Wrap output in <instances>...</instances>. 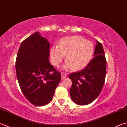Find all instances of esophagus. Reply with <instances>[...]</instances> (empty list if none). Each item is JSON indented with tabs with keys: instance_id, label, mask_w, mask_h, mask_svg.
I'll return each instance as SVG.
<instances>
[{
	"instance_id": "1",
	"label": "esophagus",
	"mask_w": 127,
	"mask_h": 127,
	"mask_svg": "<svg viewBox=\"0 0 127 127\" xmlns=\"http://www.w3.org/2000/svg\"><path fill=\"white\" fill-rule=\"evenodd\" d=\"M67 76V74L65 73H64V72H63V73H61V78L62 79H64Z\"/></svg>"
}]
</instances>
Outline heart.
Instances as JSON below:
<instances>
[{
  "label": "heart",
  "mask_w": 127,
  "mask_h": 127,
  "mask_svg": "<svg viewBox=\"0 0 127 127\" xmlns=\"http://www.w3.org/2000/svg\"><path fill=\"white\" fill-rule=\"evenodd\" d=\"M94 50L93 44L81 36L64 38L60 40L58 46L51 48V63L54 66H58L66 55V62L63 68L68 69L73 67L74 70H80L90 63Z\"/></svg>",
  "instance_id": "1"
}]
</instances>
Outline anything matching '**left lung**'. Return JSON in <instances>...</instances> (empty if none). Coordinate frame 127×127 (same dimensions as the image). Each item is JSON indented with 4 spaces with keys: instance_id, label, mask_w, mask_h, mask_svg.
<instances>
[{
    "instance_id": "1",
    "label": "left lung",
    "mask_w": 127,
    "mask_h": 127,
    "mask_svg": "<svg viewBox=\"0 0 127 127\" xmlns=\"http://www.w3.org/2000/svg\"><path fill=\"white\" fill-rule=\"evenodd\" d=\"M106 74V60L102 45L96 41L94 58L82 70L68 75L72 82L69 90L73 101L80 105L92 102L100 94Z\"/></svg>"
}]
</instances>
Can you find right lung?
<instances>
[{"mask_svg": "<svg viewBox=\"0 0 127 127\" xmlns=\"http://www.w3.org/2000/svg\"><path fill=\"white\" fill-rule=\"evenodd\" d=\"M50 44L38 32L21 43L16 60V71L21 90L26 98L38 106L53 99L61 76L49 62Z\"/></svg>", "mask_w": 127, "mask_h": 127, "instance_id": "right-lung-1", "label": "right lung"}]
</instances>
